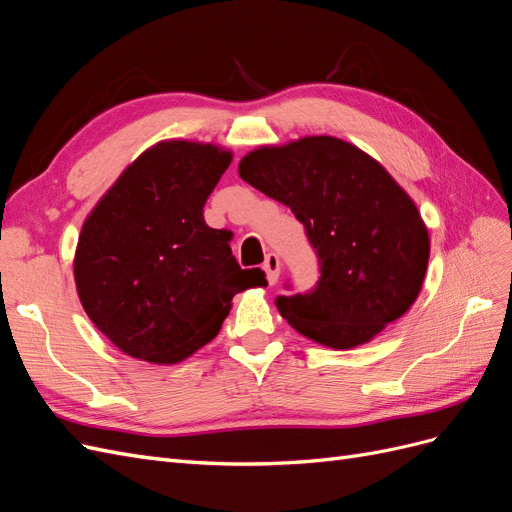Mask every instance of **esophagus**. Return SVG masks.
<instances>
[{
  "instance_id": "obj_1",
  "label": "esophagus",
  "mask_w": 512,
  "mask_h": 512,
  "mask_svg": "<svg viewBox=\"0 0 512 512\" xmlns=\"http://www.w3.org/2000/svg\"><path fill=\"white\" fill-rule=\"evenodd\" d=\"M262 269H265V273H267V282L275 284L277 277H280V269H282L280 258H277V254H269L265 258V265H262Z\"/></svg>"
}]
</instances>
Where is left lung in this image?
Segmentation results:
<instances>
[{
	"mask_svg": "<svg viewBox=\"0 0 512 512\" xmlns=\"http://www.w3.org/2000/svg\"><path fill=\"white\" fill-rule=\"evenodd\" d=\"M239 175L290 207L318 256L316 286L275 299L292 329L348 350L408 312L425 280L429 235L374 158L335 136H305L247 153Z\"/></svg>",
	"mask_w": 512,
	"mask_h": 512,
	"instance_id": "left-lung-1",
	"label": "left lung"
}]
</instances>
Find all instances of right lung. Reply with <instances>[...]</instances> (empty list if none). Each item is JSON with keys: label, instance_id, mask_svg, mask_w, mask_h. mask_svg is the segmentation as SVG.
<instances>
[{"label": "right lung", "instance_id": "add662e5", "mask_svg": "<svg viewBox=\"0 0 512 512\" xmlns=\"http://www.w3.org/2000/svg\"><path fill=\"white\" fill-rule=\"evenodd\" d=\"M232 160L190 141L147 149L83 224L74 282L91 322L134 359L170 365L218 335L237 292L265 286L241 269L203 207Z\"/></svg>", "mask_w": 512, "mask_h": 512}]
</instances>
